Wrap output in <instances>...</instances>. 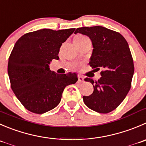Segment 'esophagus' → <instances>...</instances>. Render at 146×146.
<instances>
[{
  "mask_svg": "<svg viewBox=\"0 0 146 146\" xmlns=\"http://www.w3.org/2000/svg\"><path fill=\"white\" fill-rule=\"evenodd\" d=\"M78 81L80 82H84V77H83L82 76H79Z\"/></svg>",
  "mask_w": 146,
  "mask_h": 146,
  "instance_id": "obj_1",
  "label": "esophagus"
}]
</instances>
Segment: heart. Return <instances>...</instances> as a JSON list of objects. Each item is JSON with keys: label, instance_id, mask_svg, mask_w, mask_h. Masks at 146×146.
<instances>
[{"label": "heart", "instance_id": "heart-1", "mask_svg": "<svg viewBox=\"0 0 146 146\" xmlns=\"http://www.w3.org/2000/svg\"><path fill=\"white\" fill-rule=\"evenodd\" d=\"M86 38L85 36H84L82 35H77L75 37H74V40H81V39H83V38Z\"/></svg>", "mask_w": 146, "mask_h": 146}]
</instances>
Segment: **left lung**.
Masks as SVG:
<instances>
[{
    "label": "left lung",
    "instance_id": "obj_1",
    "mask_svg": "<svg viewBox=\"0 0 146 146\" xmlns=\"http://www.w3.org/2000/svg\"><path fill=\"white\" fill-rule=\"evenodd\" d=\"M77 33L87 36L92 41L90 66L102 70L98 81L84 79L92 84L94 91L83 97V100L90 109L108 113L124 100L131 87L134 64L128 44L120 33L103 26L78 28L74 34Z\"/></svg>",
    "mask_w": 146,
    "mask_h": 146
}]
</instances>
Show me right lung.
<instances>
[{
    "label": "right lung",
    "instance_id": "obj_1",
    "mask_svg": "<svg viewBox=\"0 0 146 146\" xmlns=\"http://www.w3.org/2000/svg\"><path fill=\"white\" fill-rule=\"evenodd\" d=\"M75 29H43L22 36L10 55L8 74L11 89L28 110L43 114L56 108L66 86L75 84L77 73L59 74L50 70L62 43Z\"/></svg>",
    "mask_w": 146,
    "mask_h": 146
}]
</instances>
